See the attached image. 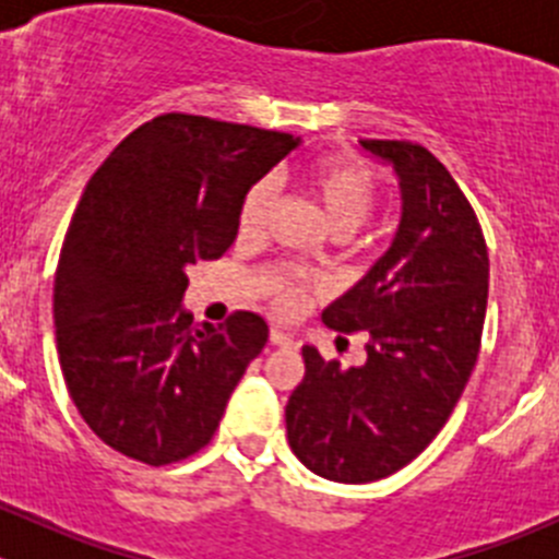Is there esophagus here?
Returning a JSON list of instances; mask_svg holds the SVG:
<instances>
[{
    "instance_id": "34e87169",
    "label": "esophagus",
    "mask_w": 559,
    "mask_h": 559,
    "mask_svg": "<svg viewBox=\"0 0 559 559\" xmlns=\"http://www.w3.org/2000/svg\"><path fill=\"white\" fill-rule=\"evenodd\" d=\"M270 343H273V346H295V337L289 335V332H284V330H270Z\"/></svg>"
}]
</instances>
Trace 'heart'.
<instances>
[{
	"mask_svg": "<svg viewBox=\"0 0 559 559\" xmlns=\"http://www.w3.org/2000/svg\"><path fill=\"white\" fill-rule=\"evenodd\" d=\"M302 183L319 202L324 222L337 238H346L362 227L381 194V180L373 167L354 156H319L302 170ZM273 202L267 180H257L246 189L238 207L240 235H257L264 227ZM311 295V286L300 278H281L273 289V302L281 313H297Z\"/></svg>",
	"mask_w": 559,
	"mask_h": 559,
	"instance_id": "obj_1",
	"label": "heart"
}]
</instances>
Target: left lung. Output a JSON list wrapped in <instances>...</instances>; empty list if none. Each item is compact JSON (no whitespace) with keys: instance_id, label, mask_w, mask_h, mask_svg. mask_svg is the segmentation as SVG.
<instances>
[{"instance_id":"8db88e82","label":"left lung","mask_w":559,"mask_h":559,"mask_svg":"<svg viewBox=\"0 0 559 559\" xmlns=\"http://www.w3.org/2000/svg\"><path fill=\"white\" fill-rule=\"evenodd\" d=\"M403 191L392 246L321 319L368 332V362L343 370L302 346L306 376L286 405L292 452L319 476L368 484L416 460L452 416L481 348L489 253L452 173L411 140H359Z\"/></svg>"}]
</instances>
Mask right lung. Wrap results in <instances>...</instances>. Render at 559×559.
I'll return each instance as SVG.
<instances>
[{"mask_svg": "<svg viewBox=\"0 0 559 559\" xmlns=\"http://www.w3.org/2000/svg\"><path fill=\"white\" fill-rule=\"evenodd\" d=\"M297 143L165 112L86 183L56 267V348L78 414L118 454L162 467L211 443L267 324L233 311L197 326L180 308L186 267L233 246L246 189Z\"/></svg>", "mask_w": 559, "mask_h": 559, "instance_id": "obj_1", "label": "right lung"}]
</instances>
